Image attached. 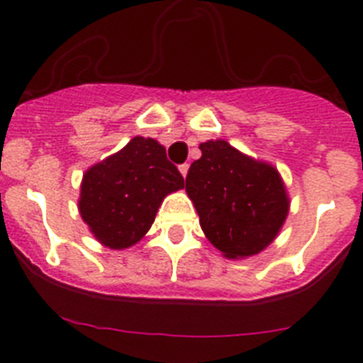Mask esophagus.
Returning <instances> with one entry per match:
<instances>
[{"mask_svg": "<svg viewBox=\"0 0 363 363\" xmlns=\"http://www.w3.org/2000/svg\"><path fill=\"white\" fill-rule=\"evenodd\" d=\"M179 172H182V176H184V178H187V172H189V165H187V163H184V165H179Z\"/></svg>", "mask_w": 363, "mask_h": 363, "instance_id": "obj_1", "label": "esophagus"}]
</instances>
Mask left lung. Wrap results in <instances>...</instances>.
Returning a JSON list of instances; mask_svg holds the SVG:
<instances>
[{"label": "left lung", "instance_id": "obj_1", "mask_svg": "<svg viewBox=\"0 0 363 363\" xmlns=\"http://www.w3.org/2000/svg\"><path fill=\"white\" fill-rule=\"evenodd\" d=\"M185 191L200 216L201 230L225 258L258 255L277 238L289 213L281 176L225 140L200 145Z\"/></svg>", "mask_w": 363, "mask_h": 363}]
</instances>
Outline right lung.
Here are the masks:
<instances>
[{"mask_svg":"<svg viewBox=\"0 0 363 363\" xmlns=\"http://www.w3.org/2000/svg\"><path fill=\"white\" fill-rule=\"evenodd\" d=\"M184 187V176L167 160L165 147L136 136L85 171L79 214L99 243L127 249L145 236L163 198Z\"/></svg>","mask_w":363,"mask_h":363,"instance_id":"1","label":"right lung"}]
</instances>
